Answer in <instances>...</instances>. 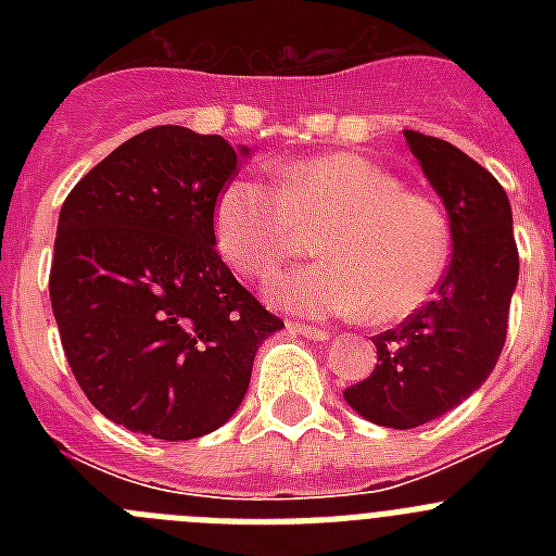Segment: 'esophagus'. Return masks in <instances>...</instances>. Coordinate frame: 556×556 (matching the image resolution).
Here are the masks:
<instances>
[{"instance_id": "obj_1", "label": "esophagus", "mask_w": 556, "mask_h": 556, "mask_svg": "<svg viewBox=\"0 0 556 556\" xmlns=\"http://www.w3.org/2000/svg\"><path fill=\"white\" fill-rule=\"evenodd\" d=\"M289 331L294 333H303V337L308 339H328L331 337V331L328 328H320V326H306V323H287Z\"/></svg>"}]
</instances>
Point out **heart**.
Masks as SVG:
<instances>
[{
  "instance_id": "1",
  "label": "heart",
  "mask_w": 556,
  "mask_h": 556,
  "mask_svg": "<svg viewBox=\"0 0 556 556\" xmlns=\"http://www.w3.org/2000/svg\"><path fill=\"white\" fill-rule=\"evenodd\" d=\"M275 189L236 178L219 191V253L244 278H267L314 236L317 262L269 283L301 314H362L397 323L443 281L451 258L445 211L356 152H328L275 172Z\"/></svg>"
}]
</instances>
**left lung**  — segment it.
<instances>
[{"label":"left lung","instance_id":"obj_1","mask_svg":"<svg viewBox=\"0 0 556 556\" xmlns=\"http://www.w3.org/2000/svg\"><path fill=\"white\" fill-rule=\"evenodd\" d=\"M406 144L443 200L454 258L434 298L372 337L378 365L345 401L387 429H415L459 406L493 372L507 339L518 283L513 208L504 186L454 144L404 130Z\"/></svg>","mask_w":556,"mask_h":556}]
</instances>
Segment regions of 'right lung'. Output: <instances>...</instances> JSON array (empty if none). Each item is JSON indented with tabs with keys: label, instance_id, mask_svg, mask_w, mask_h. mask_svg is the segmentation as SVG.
Segmentation results:
<instances>
[{
	"label": "right lung",
	"instance_id": "obj_1",
	"mask_svg": "<svg viewBox=\"0 0 556 556\" xmlns=\"http://www.w3.org/2000/svg\"><path fill=\"white\" fill-rule=\"evenodd\" d=\"M239 155L223 136L161 125L68 191L49 298L61 345L108 420L194 440L239 409L258 345L283 328L217 253L214 208Z\"/></svg>",
	"mask_w": 556,
	"mask_h": 556
}]
</instances>
